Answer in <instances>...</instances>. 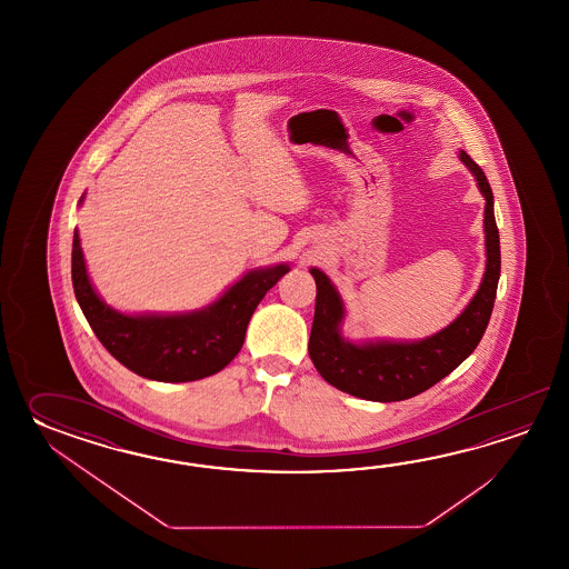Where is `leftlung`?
I'll return each instance as SVG.
<instances>
[{
  "label": "left lung",
  "instance_id": "obj_1",
  "mask_svg": "<svg viewBox=\"0 0 569 569\" xmlns=\"http://www.w3.org/2000/svg\"><path fill=\"white\" fill-rule=\"evenodd\" d=\"M461 162L470 169L486 199V270L480 289L456 321L419 341H366L353 343L341 336L343 301L327 279L326 272L311 268L317 299L313 327L309 338V356L317 372L331 387L358 399L395 402L411 399L451 375L480 343L495 307L500 279V238L495 219V197L483 170L460 152Z\"/></svg>",
  "mask_w": 569,
  "mask_h": 569
}]
</instances>
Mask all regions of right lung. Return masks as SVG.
Instances as JSON below:
<instances>
[{"instance_id":"1","label":"right lung","mask_w":569,"mask_h":569,"mask_svg":"<svg viewBox=\"0 0 569 569\" xmlns=\"http://www.w3.org/2000/svg\"><path fill=\"white\" fill-rule=\"evenodd\" d=\"M289 270V264L250 270L218 301L191 313L126 315L97 295L77 230L73 236L74 297L93 333L128 370L158 382H191L223 370L242 350L258 302Z\"/></svg>"}]
</instances>
